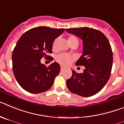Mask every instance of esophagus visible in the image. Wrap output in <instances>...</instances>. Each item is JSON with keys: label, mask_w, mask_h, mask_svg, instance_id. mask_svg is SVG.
Returning a JSON list of instances; mask_svg holds the SVG:
<instances>
[{"label": "esophagus", "mask_w": 124, "mask_h": 124, "mask_svg": "<svg viewBox=\"0 0 124 124\" xmlns=\"http://www.w3.org/2000/svg\"><path fill=\"white\" fill-rule=\"evenodd\" d=\"M64 66H61V72L63 71H64Z\"/></svg>", "instance_id": "obj_1"}]
</instances>
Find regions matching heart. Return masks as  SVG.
Returning a JSON list of instances; mask_svg holds the SVG:
<instances>
[{
    "instance_id": "heart-1",
    "label": "heart",
    "mask_w": 124,
    "mask_h": 124,
    "mask_svg": "<svg viewBox=\"0 0 124 124\" xmlns=\"http://www.w3.org/2000/svg\"><path fill=\"white\" fill-rule=\"evenodd\" d=\"M69 43H71L76 42L79 43V41L78 40V38L75 37V36H70L68 39ZM56 40H54L53 44V48H54L55 46V43ZM74 57L72 55H70V54H66V53H61V54H58L56 58V60L57 62H58L61 64L63 66H68L70 65L71 63H72V61L74 60Z\"/></svg>"
}]
</instances>
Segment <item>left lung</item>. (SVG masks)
<instances>
[{
    "label": "left lung",
    "instance_id": "obj_1",
    "mask_svg": "<svg viewBox=\"0 0 124 124\" xmlns=\"http://www.w3.org/2000/svg\"><path fill=\"white\" fill-rule=\"evenodd\" d=\"M66 31L83 40V54L76 65L85 67L83 73L72 71V76L66 81L68 88L83 97L96 94L104 87L111 74L113 54L110 43L104 33L94 28H71Z\"/></svg>",
    "mask_w": 124,
    "mask_h": 124
}]
</instances>
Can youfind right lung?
<instances>
[{"label": "right lung", "instance_id": "1", "mask_svg": "<svg viewBox=\"0 0 124 124\" xmlns=\"http://www.w3.org/2000/svg\"><path fill=\"white\" fill-rule=\"evenodd\" d=\"M64 31V28L47 27L33 28L24 33L17 41L12 53V70L19 85L33 94L48 90L60 73V64L48 67L41 63L44 57L51 61L53 43Z\"/></svg>", "mask_w": 124, "mask_h": 124}]
</instances>
